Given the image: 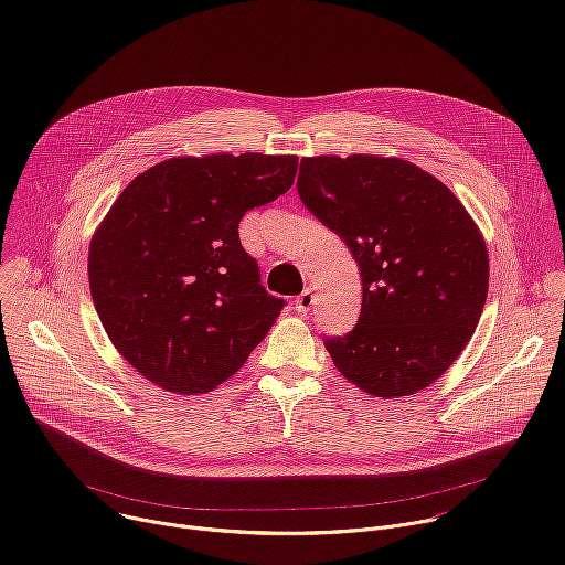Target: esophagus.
<instances>
[{"label":"esophagus","instance_id":"34e87169","mask_svg":"<svg viewBox=\"0 0 565 565\" xmlns=\"http://www.w3.org/2000/svg\"><path fill=\"white\" fill-rule=\"evenodd\" d=\"M315 306V295H312V290L310 288H306L297 299H295V308L299 310V312H310V308Z\"/></svg>","mask_w":565,"mask_h":565}]
</instances>
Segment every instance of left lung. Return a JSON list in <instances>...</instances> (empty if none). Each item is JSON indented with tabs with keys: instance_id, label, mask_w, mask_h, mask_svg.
Returning <instances> with one entry per match:
<instances>
[{
	"instance_id": "obj_1",
	"label": "left lung",
	"mask_w": 565,
	"mask_h": 565,
	"mask_svg": "<svg viewBox=\"0 0 565 565\" xmlns=\"http://www.w3.org/2000/svg\"><path fill=\"white\" fill-rule=\"evenodd\" d=\"M297 192L362 275L355 329L324 342L338 371L384 399L436 382L471 340L490 286L465 205L409 160L371 153L301 158Z\"/></svg>"
}]
</instances>
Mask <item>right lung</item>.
Returning <instances> with one entry per match:
<instances>
[{
  "instance_id": "right-lung-1",
  "label": "right lung",
  "mask_w": 565,
  "mask_h": 565,
  "mask_svg": "<svg viewBox=\"0 0 565 565\" xmlns=\"http://www.w3.org/2000/svg\"><path fill=\"white\" fill-rule=\"evenodd\" d=\"M297 156L168 158L116 199L89 246V286L118 353L172 393L216 388L268 335L284 299L262 286L238 221L290 190Z\"/></svg>"
}]
</instances>
